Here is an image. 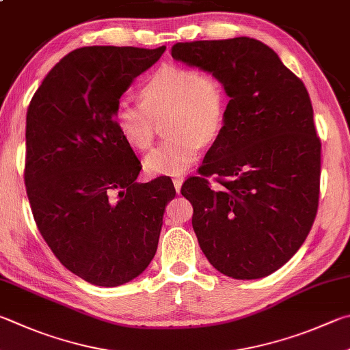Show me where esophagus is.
<instances>
[{"mask_svg": "<svg viewBox=\"0 0 350 350\" xmlns=\"http://www.w3.org/2000/svg\"><path fill=\"white\" fill-rule=\"evenodd\" d=\"M173 183H174V188H176V193H180V188H182V183H183V179H174L173 180Z\"/></svg>", "mask_w": 350, "mask_h": 350, "instance_id": "obj_1", "label": "esophagus"}]
</instances>
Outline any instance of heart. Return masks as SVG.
<instances>
[{
	"label": "heart",
	"mask_w": 350,
	"mask_h": 350,
	"mask_svg": "<svg viewBox=\"0 0 350 350\" xmlns=\"http://www.w3.org/2000/svg\"><path fill=\"white\" fill-rule=\"evenodd\" d=\"M141 104L120 99L114 124L135 150H147L157 124L168 137L145 156L151 176H182L197 161L202 144L213 142L225 122L226 93L217 76L182 66H162L139 92Z\"/></svg>",
	"instance_id": "b5f03b06"
}]
</instances>
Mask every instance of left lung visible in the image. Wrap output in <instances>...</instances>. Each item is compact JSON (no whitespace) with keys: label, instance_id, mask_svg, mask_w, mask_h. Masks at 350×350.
Returning a JSON list of instances; mask_svg holds the SVG:
<instances>
[{"label":"left lung","instance_id":"left-lung-1","mask_svg":"<svg viewBox=\"0 0 350 350\" xmlns=\"http://www.w3.org/2000/svg\"><path fill=\"white\" fill-rule=\"evenodd\" d=\"M171 56L217 76L230 98L202 176L182 187L200 250L228 277L269 275L300 250L319 206L321 144L306 87L247 36L177 42ZM213 174L220 192L204 179Z\"/></svg>","mask_w":350,"mask_h":350}]
</instances>
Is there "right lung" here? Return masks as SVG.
<instances>
[{
	"mask_svg": "<svg viewBox=\"0 0 350 350\" xmlns=\"http://www.w3.org/2000/svg\"><path fill=\"white\" fill-rule=\"evenodd\" d=\"M159 49L92 46L64 56L44 78L25 119V187L41 236L59 262L114 288L153 260L170 179L137 183L141 162L119 135L114 110Z\"/></svg>",
	"mask_w": 350,
	"mask_h": 350,
	"instance_id": "obj_1",
	"label": "right lung"
}]
</instances>
